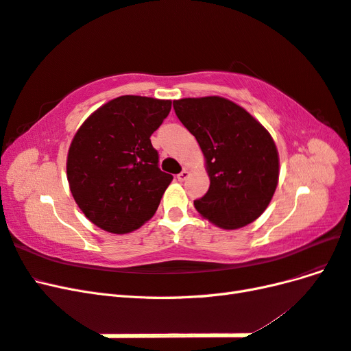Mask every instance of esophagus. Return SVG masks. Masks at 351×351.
Instances as JSON below:
<instances>
[{
    "mask_svg": "<svg viewBox=\"0 0 351 351\" xmlns=\"http://www.w3.org/2000/svg\"><path fill=\"white\" fill-rule=\"evenodd\" d=\"M189 177V169L187 168H184L182 173H180L178 176H177V178H178V182H184V180Z\"/></svg>",
    "mask_w": 351,
    "mask_h": 351,
    "instance_id": "1",
    "label": "esophagus"
}]
</instances>
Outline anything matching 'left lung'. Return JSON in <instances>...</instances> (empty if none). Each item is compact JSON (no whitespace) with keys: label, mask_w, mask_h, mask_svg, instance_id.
Listing matches in <instances>:
<instances>
[{"label":"left lung","mask_w":351,"mask_h":351,"mask_svg":"<svg viewBox=\"0 0 351 351\" xmlns=\"http://www.w3.org/2000/svg\"><path fill=\"white\" fill-rule=\"evenodd\" d=\"M173 105L206 159L210 184L195 200L196 210L224 230L258 219L280 176L278 151L268 130L240 105L221 97L184 98Z\"/></svg>","instance_id":"left-lung-1"}]
</instances>
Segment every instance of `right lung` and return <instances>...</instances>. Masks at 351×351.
I'll list each match as a JSON object with an SVG mask.
<instances>
[{"label": "right lung", "mask_w": 351, "mask_h": 351, "mask_svg": "<svg viewBox=\"0 0 351 351\" xmlns=\"http://www.w3.org/2000/svg\"><path fill=\"white\" fill-rule=\"evenodd\" d=\"M171 101L124 95L90 114L67 155L70 192L95 226L125 234L156 212L173 176L158 167L151 136Z\"/></svg>", "instance_id": "obj_1"}]
</instances>
